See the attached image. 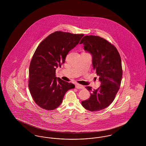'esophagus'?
Masks as SVG:
<instances>
[{"instance_id":"1","label":"esophagus","mask_w":146,"mask_h":146,"mask_svg":"<svg viewBox=\"0 0 146 146\" xmlns=\"http://www.w3.org/2000/svg\"><path fill=\"white\" fill-rule=\"evenodd\" d=\"M75 86H76V89H84V88L83 85H80L79 84H76Z\"/></svg>"}]
</instances>
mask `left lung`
Masks as SVG:
<instances>
[{
  "mask_svg": "<svg viewBox=\"0 0 146 146\" xmlns=\"http://www.w3.org/2000/svg\"><path fill=\"white\" fill-rule=\"evenodd\" d=\"M80 44H83L84 50L92 56V67L101 82L96 90L86 86L90 97L82 104L88 111H100L111 104L120 88L123 75L121 58L116 48L101 37L86 35Z\"/></svg>",
  "mask_w": 146,
  "mask_h": 146,
  "instance_id": "1",
  "label": "left lung"
}]
</instances>
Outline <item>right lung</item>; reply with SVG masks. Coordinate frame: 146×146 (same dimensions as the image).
<instances>
[{
	"instance_id": "right-lung-1",
	"label": "right lung",
	"mask_w": 146,
	"mask_h": 146,
	"mask_svg": "<svg viewBox=\"0 0 146 146\" xmlns=\"http://www.w3.org/2000/svg\"><path fill=\"white\" fill-rule=\"evenodd\" d=\"M84 36L57 31L43 40L36 49L29 68V89L35 102L46 110L61 104L73 84L56 76V70L65 62L66 56Z\"/></svg>"
}]
</instances>
